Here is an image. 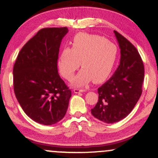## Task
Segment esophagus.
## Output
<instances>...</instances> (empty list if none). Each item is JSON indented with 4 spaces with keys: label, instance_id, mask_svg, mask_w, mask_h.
<instances>
[{
    "label": "esophagus",
    "instance_id": "1",
    "mask_svg": "<svg viewBox=\"0 0 158 158\" xmlns=\"http://www.w3.org/2000/svg\"><path fill=\"white\" fill-rule=\"evenodd\" d=\"M74 93L78 94V93H80V92H84L85 91V89H79V88H74L73 89Z\"/></svg>",
    "mask_w": 158,
    "mask_h": 158
}]
</instances>
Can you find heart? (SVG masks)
Listing matches in <instances>:
<instances>
[{
    "label": "heart",
    "mask_w": 158,
    "mask_h": 158,
    "mask_svg": "<svg viewBox=\"0 0 158 158\" xmlns=\"http://www.w3.org/2000/svg\"><path fill=\"white\" fill-rule=\"evenodd\" d=\"M117 56V46L106 38L78 33L73 39L72 48H65L59 54L58 68L64 79L70 80L81 64L83 68L74 78V85L82 86L92 79L101 83L111 73Z\"/></svg>",
    "instance_id": "obj_1"
}]
</instances>
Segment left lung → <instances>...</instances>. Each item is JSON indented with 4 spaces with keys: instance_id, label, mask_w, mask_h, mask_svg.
Instances as JSON below:
<instances>
[{
    "instance_id": "1",
    "label": "left lung",
    "mask_w": 158,
    "mask_h": 158,
    "mask_svg": "<svg viewBox=\"0 0 158 158\" xmlns=\"http://www.w3.org/2000/svg\"><path fill=\"white\" fill-rule=\"evenodd\" d=\"M120 48V64L108 81L98 88L99 99L91 109L94 117L106 123L120 121L128 115L142 94L144 64L137 48L114 31Z\"/></svg>"
}]
</instances>
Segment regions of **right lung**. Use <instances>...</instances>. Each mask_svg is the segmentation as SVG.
<instances>
[{
  "instance_id": "1",
  "label": "right lung",
  "mask_w": 158,
  "mask_h": 158,
  "mask_svg": "<svg viewBox=\"0 0 158 158\" xmlns=\"http://www.w3.org/2000/svg\"><path fill=\"white\" fill-rule=\"evenodd\" d=\"M68 27L43 28L23 45L13 67L15 97L35 122L52 125L66 114L71 90L58 73L61 39Z\"/></svg>"
}]
</instances>
